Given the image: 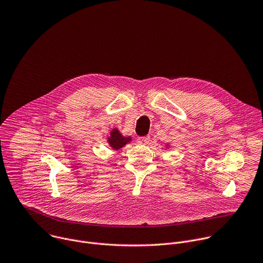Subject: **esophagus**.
<instances>
[{
  "label": "esophagus",
  "mask_w": 263,
  "mask_h": 263,
  "mask_svg": "<svg viewBox=\"0 0 263 263\" xmlns=\"http://www.w3.org/2000/svg\"><path fill=\"white\" fill-rule=\"evenodd\" d=\"M149 141H150V137L149 136H145V137H139L138 138V140H137V142L139 143V144H148L149 143Z\"/></svg>",
  "instance_id": "esophagus-1"
}]
</instances>
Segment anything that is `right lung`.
<instances>
[{
  "mask_svg": "<svg viewBox=\"0 0 263 263\" xmlns=\"http://www.w3.org/2000/svg\"><path fill=\"white\" fill-rule=\"evenodd\" d=\"M130 141H132L130 137L122 136L117 128H113L110 133V137H108V143L114 150H119Z\"/></svg>",
  "mask_w": 263,
  "mask_h": 263,
  "instance_id": "1",
  "label": "right lung"
}]
</instances>
